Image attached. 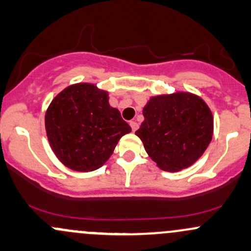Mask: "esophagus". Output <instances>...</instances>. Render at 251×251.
I'll return each instance as SVG.
<instances>
[{"label":"esophagus","instance_id":"esophagus-1","mask_svg":"<svg viewBox=\"0 0 251 251\" xmlns=\"http://www.w3.org/2000/svg\"><path fill=\"white\" fill-rule=\"evenodd\" d=\"M130 126H131V128H132V131H136L137 128H138V124H137V121L136 120H132V121H130Z\"/></svg>","mask_w":251,"mask_h":251}]
</instances>
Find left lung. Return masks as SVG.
<instances>
[{"instance_id":"left-lung-1","label":"left lung","mask_w":251,"mask_h":251,"mask_svg":"<svg viewBox=\"0 0 251 251\" xmlns=\"http://www.w3.org/2000/svg\"><path fill=\"white\" fill-rule=\"evenodd\" d=\"M143 115L144 121L136 134L157 167L166 172H178L194 164L213 136L210 107L192 93L152 96Z\"/></svg>"}]
</instances>
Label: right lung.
I'll return each instance as SVG.
<instances>
[{
  "instance_id": "add662e5",
  "label": "right lung",
  "mask_w": 251,
  "mask_h": 251,
  "mask_svg": "<svg viewBox=\"0 0 251 251\" xmlns=\"http://www.w3.org/2000/svg\"><path fill=\"white\" fill-rule=\"evenodd\" d=\"M108 92L92 83L69 85L50 103L46 134L57 158L75 172H93L106 163L131 127L108 102Z\"/></svg>"
}]
</instances>
